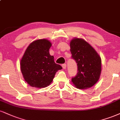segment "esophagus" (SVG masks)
<instances>
[{
  "label": "esophagus",
  "instance_id": "obj_1",
  "mask_svg": "<svg viewBox=\"0 0 120 120\" xmlns=\"http://www.w3.org/2000/svg\"><path fill=\"white\" fill-rule=\"evenodd\" d=\"M62 67H63V69H66V64H63V65H62Z\"/></svg>",
  "mask_w": 120,
  "mask_h": 120
}]
</instances>
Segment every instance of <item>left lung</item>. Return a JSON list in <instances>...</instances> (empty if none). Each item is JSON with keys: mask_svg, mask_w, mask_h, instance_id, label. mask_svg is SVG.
<instances>
[{"mask_svg": "<svg viewBox=\"0 0 120 120\" xmlns=\"http://www.w3.org/2000/svg\"><path fill=\"white\" fill-rule=\"evenodd\" d=\"M71 59L77 64L78 72L71 82L79 89L92 87L98 80L101 72V59L91 46L81 38L70 42Z\"/></svg>", "mask_w": 120, "mask_h": 120, "instance_id": "left-lung-1", "label": "left lung"}]
</instances>
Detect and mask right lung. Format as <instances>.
Segmentation results:
<instances>
[{
	"label": "right lung",
	"instance_id": "add662e5",
	"mask_svg": "<svg viewBox=\"0 0 120 120\" xmlns=\"http://www.w3.org/2000/svg\"><path fill=\"white\" fill-rule=\"evenodd\" d=\"M51 46V42L46 39L34 41L28 46L21 59L22 73L31 86L40 88L48 86L56 71L62 69L49 54Z\"/></svg>",
	"mask_w": 120,
	"mask_h": 120
}]
</instances>
